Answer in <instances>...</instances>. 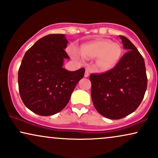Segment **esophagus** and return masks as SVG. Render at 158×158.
<instances>
[{"label":"esophagus","mask_w":158,"mask_h":158,"mask_svg":"<svg viewBox=\"0 0 158 158\" xmlns=\"http://www.w3.org/2000/svg\"><path fill=\"white\" fill-rule=\"evenodd\" d=\"M85 77H88L89 76V69H85Z\"/></svg>","instance_id":"1"}]
</instances>
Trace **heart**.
I'll use <instances>...</instances> for the list:
<instances>
[{"mask_svg": "<svg viewBox=\"0 0 158 158\" xmlns=\"http://www.w3.org/2000/svg\"><path fill=\"white\" fill-rule=\"evenodd\" d=\"M71 54L76 58H96L95 66L100 71L105 72L111 69L119 60L122 49L118 44L112 43L108 40H97L83 44L80 48L79 52L72 48Z\"/></svg>", "mask_w": 158, "mask_h": 158, "instance_id": "obj_1", "label": "heart"}]
</instances>
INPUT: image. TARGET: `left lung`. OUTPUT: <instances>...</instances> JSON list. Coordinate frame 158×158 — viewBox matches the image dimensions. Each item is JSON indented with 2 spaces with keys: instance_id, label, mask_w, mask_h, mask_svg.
<instances>
[{
  "instance_id": "obj_1",
  "label": "left lung",
  "mask_w": 158,
  "mask_h": 158,
  "mask_svg": "<svg viewBox=\"0 0 158 158\" xmlns=\"http://www.w3.org/2000/svg\"><path fill=\"white\" fill-rule=\"evenodd\" d=\"M127 52L116 67L102 74H91V99L102 116L119 119L141 104L147 87L143 58L130 41L119 36Z\"/></svg>"
}]
</instances>
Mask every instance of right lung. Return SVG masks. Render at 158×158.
<instances>
[{
	"mask_svg": "<svg viewBox=\"0 0 158 158\" xmlns=\"http://www.w3.org/2000/svg\"><path fill=\"white\" fill-rule=\"evenodd\" d=\"M68 40L64 34L41 38L27 50L18 72L19 91L25 106L40 116L60 112L69 102L77 83L84 76L63 67Z\"/></svg>",
	"mask_w": 158,
	"mask_h": 158,
	"instance_id": "1",
	"label": "right lung"
}]
</instances>
